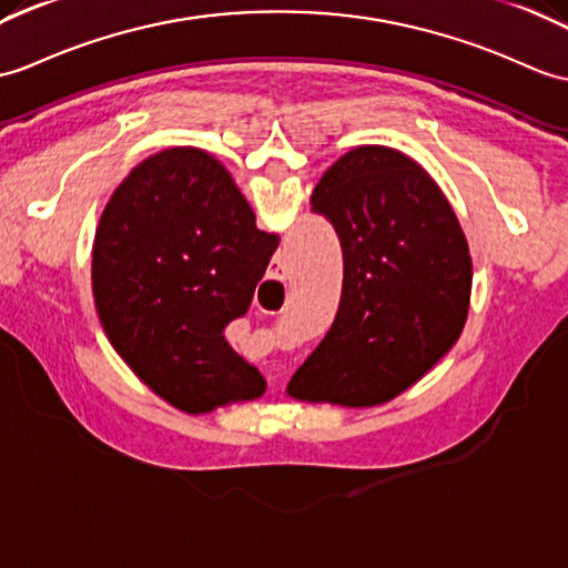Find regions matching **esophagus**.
Listing matches in <instances>:
<instances>
[{
  "label": "esophagus",
  "instance_id": "obj_1",
  "mask_svg": "<svg viewBox=\"0 0 568 568\" xmlns=\"http://www.w3.org/2000/svg\"><path fill=\"white\" fill-rule=\"evenodd\" d=\"M283 281V263L275 258L273 261V266H271V278H268V283H281Z\"/></svg>",
  "mask_w": 568,
  "mask_h": 568
}]
</instances>
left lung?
<instances>
[{"instance_id": "left-lung-1", "label": "left lung", "mask_w": 568, "mask_h": 568, "mask_svg": "<svg viewBox=\"0 0 568 568\" xmlns=\"http://www.w3.org/2000/svg\"><path fill=\"white\" fill-rule=\"evenodd\" d=\"M310 203L338 234L344 287L332 328L287 394L353 408L385 404L463 334L471 295L465 232L428 171L382 144L338 156Z\"/></svg>"}]
</instances>
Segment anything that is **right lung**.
Returning a JSON list of instances; mask_svg holds the SVG:
<instances>
[{"label": "right lung", "instance_id": "add662e5", "mask_svg": "<svg viewBox=\"0 0 568 568\" xmlns=\"http://www.w3.org/2000/svg\"><path fill=\"white\" fill-rule=\"evenodd\" d=\"M275 246L213 154L148 156L113 191L94 236L91 290L105 338L183 414L263 397L266 379L224 326L252 305Z\"/></svg>", "mask_w": 568, "mask_h": 568}]
</instances>
